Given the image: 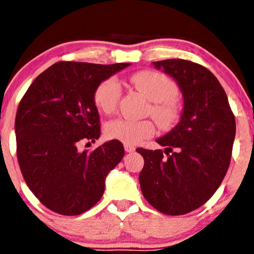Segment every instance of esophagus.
<instances>
[{
	"instance_id": "34e87169",
	"label": "esophagus",
	"mask_w": 254,
	"mask_h": 254,
	"mask_svg": "<svg viewBox=\"0 0 254 254\" xmlns=\"http://www.w3.org/2000/svg\"><path fill=\"white\" fill-rule=\"evenodd\" d=\"M125 150H126L127 153H132V152H134L135 148L130 144H125Z\"/></svg>"
}]
</instances>
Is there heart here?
I'll return each instance as SVG.
<instances>
[{
  "label": "heart",
  "mask_w": 254,
  "mask_h": 254,
  "mask_svg": "<svg viewBox=\"0 0 254 254\" xmlns=\"http://www.w3.org/2000/svg\"><path fill=\"white\" fill-rule=\"evenodd\" d=\"M129 81L149 101V114L162 127L168 128L179 119L180 109L177 102L179 89L174 80L154 70H144L133 74ZM122 89L115 77L105 79L97 85L94 101L97 109L104 114H112L119 106ZM155 133V125L150 120L117 119L106 125V134L125 144H138Z\"/></svg>",
  "instance_id": "1"
}]
</instances>
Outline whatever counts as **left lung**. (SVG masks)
<instances>
[{"instance_id":"8db88e82","label":"left lung","mask_w":254,"mask_h":254,"mask_svg":"<svg viewBox=\"0 0 254 254\" xmlns=\"http://www.w3.org/2000/svg\"><path fill=\"white\" fill-rule=\"evenodd\" d=\"M153 64L177 80L184 110L178 126L157 139L167 149L137 148L144 159L140 190L159 212L185 215L202 206L227 173L236 134L235 115L223 87L205 66L184 59Z\"/></svg>"}]
</instances>
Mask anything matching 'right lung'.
<instances>
[{"label":"right lung","mask_w":254,"mask_h":254,"mask_svg":"<svg viewBox=\"0 0 254 254\" xmlns=\"http://www.w3.org/2000/svg\"><path fill=\"white\" fill-rule=\"evenodd\" d=\"M128 65L58 62L22 97L14 121L17 159L31 191L53 212L75 216L91 209L124 158L117 139L84 152L79 144L100 137L97 85Z\"/></svg>","instance_id":"obj_1"}]
</instances>
